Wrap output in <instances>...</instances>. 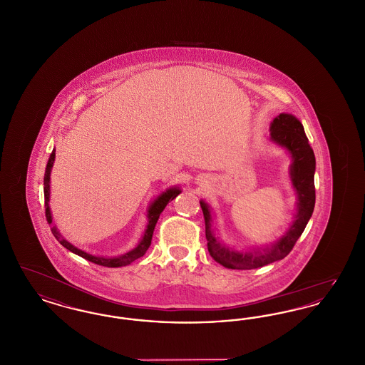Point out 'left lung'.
Returning a JSON list of instances; mask_svg holds the SVG:
<instances>
[{
  "instance_id": "1",
  "label": "left lung",
  "mask_w": 365,
  "mask_h": 365,
  "mask_svg": "<svg viewBox=\"0 0 365 365\" xmlns=\"http://www.w3.org/2000/svg\"><path fill=\"white\" fill-rule=\"evenodd\" d=\"M269 139L284 148L292 157L289 170L290 180L297 195V212L294 220L286 232L275 242L267 246L253 247L249 250H235L223 242L212 228L210 207L201 200L205 219V237L208 241L209 255L226 268L231 269H253L260 268L274 261L284 259L293 249L297 240L304 232L314 208V170L316 160L312 148L304 131V125L290 113H280L271 122Z\"/></svg>"
}]
</instances>
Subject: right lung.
<instances>
[{"label": "right lung", "mask_w": 365, "mask_h": 365, "mask_svg": "<svg viewBox=\"0 0 365 365\" xmlns=\"http://www.w3.org/2000/svg\"><path fill=\"white\" fill-rule=\"evenodd\" d=\"M54 158H56V149H53L51 157H49V161H48V165H46V170H45V176H43V194H45V215H46V220L49 225H52V212H51V207H49V201H51V173H52L53 163H54ZM180 194V189L179 187H170L165 191H163L160 195H157L156 198L150 202L149 208H148V226L146 230L140 238L138 245L131 249L130 252L120 255V256H116V257H104V256H94V255H90L86 253L85 250L73 246L72 243L68 242L61 234L60 231L57 230V227L52 226L53 235L56 237V240L58 242L61 243L66 249H68L72 253L86 259V260L91 261L94 264H98V265H104V267H110V268H115V267H124V265H128L131 264L133 261L137 260L139 257H142L146 250L149 249L150 243H152V237H153V231H155V227H156L157 220L161 215V212L164 210V208L167 207V204L170 201H173L175 197Z\"/></svg>", "instance_id": "add662e5"}]
</instances>
